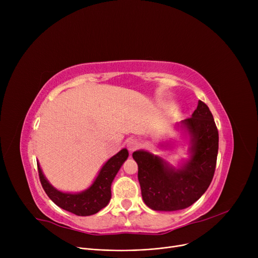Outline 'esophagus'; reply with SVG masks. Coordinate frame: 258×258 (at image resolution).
<instances>
[{"label": "esophagus", "mask_w": 258, "mask_h": 258, "mask_svg": "<svg viewBox=\"0 0 258 258\" xmlns=\"http://www.w3.org/2000/svg\"><path fill=\"white\" fill-rule=\"evenodd\" d=\"M127 150L130 151V153H133V152H135L136 150H138L139 148V146H140V144H139V142L137 141V140H130L128 142H127Z\"/></svg>", "instance_id": "1"}]
</instances>
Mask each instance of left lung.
Returning a JSON list of instances; mask_svg holds the SVG:
<instances>
[{
  "label": "left lung",
  "instance_id": "1",
  "mask_svg": "<svg viewBox=\"0 0 258 258\" xmlns=\"http://www.w3.org/2000/svg\"><path fill=\"white\" fill-rule=\"evenodd\" d=\"M190 136V158L174 168L145 151L133 153L145 204L157 211H175L191 206L209 187L216 165L219 132L206 103L199 100L190 118L183 120Z\"/></svg>",
  "mask_w": 258,
  "mask_h": 258
}]
</instances>
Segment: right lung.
I'll return each mask as SVG.
<instances>
[{
  "instance_id": "right-lung-1",
  "label": "right lung",
  "mask_w": 258,
  "mask_h": 258,
  "mask_svg": "<svg viewBox=\"0 0 258 258\" xmlns=\"http://www.w3.org/2000/svg\"><path fill=\"white\" fill-rule=\"evenodd\" d=\"M127 157L128 152L126 148H123L110 160H107L93 184L86 190L78 194L61 192L54 188L45 178L37 162L39 180L47 196L58 207L79 216L92 215L97 213L108 204L112 197V182Z\"/></svg>"
}]
</instances>
